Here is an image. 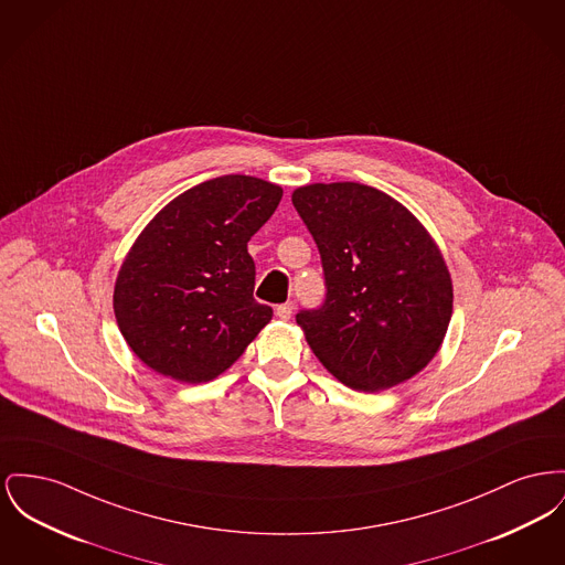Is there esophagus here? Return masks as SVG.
<instances>
[{
  "label": "esophagus",
  "mask_w": 565,
  "mask_h": 565,
  "mask_svg": "<svg viewBox=\"0 0 565 565\" xmlns=\"http://www.w3.org/2000/svg\"><path fill=\"white\" fill-rule=\"evenodd\" d=\"M292 311H295V305L292 302H284V305H277L275 307V313L279 320H290L292 318Z\"/></svg>",
  "instance_id": "1"
}]
</instances>
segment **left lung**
Masks as SVG:
<instances>
[{
	"mask_svg": "<svg viewBox=\"0 0 565 565\" xmlns=\"http://www.w3.org/2000/svg\"><path fill=\"white\" fill-rule=\"evenodd\" d=\"M313 236L327 300L297 316L341 384L377 393L429 365L452 316V279L429 231L398 200L354 181L292 192Z\"/></svg>",
	"mask_w": 565,
	"mask_h": 565,
	"instance_id": "1",
	"label": "left lung"
}]
</instances>
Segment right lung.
<instances>
[{
  "label": "right lung",
  "mask_w": 565,
  "mask_h": 565,
  "mask_svg": "<svg viewBox=\"0 0 565 565\" xmlns=\"http://www.w3.org/2000/svg\"><path fill=\"white\" fill-rule=\"evenodd\" d=\"M281 196L258 177H217L170 200L136 236L113 309L145 365L177 382H211L270 322L273 309L254 299L247 241Z\"/></svg>",
  "instance_id": "obj_1"
}]
</instances>
